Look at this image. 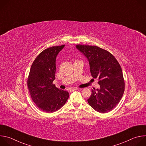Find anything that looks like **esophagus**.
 I'll use <instances>...</instances> for the list:
<instances>
[{"mask_svg": "<svg viewBox=\"0 0 146 146\" xmlns=\"http://www.w3.org/2000/svg\"><path fill=\"white\" fill-rule=\"evenodd\" d=\"M78 90V88H69V91H74L75 90Z\"/></svg>", "mask_w": 146, "mask_h": 146, "instance_id": "obj_1", "label": "esophagus"}]
</instances>
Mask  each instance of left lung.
<instances>
[{
    "label": "left lung",
    "instance_id": "8db88e82",
    "mask_svg": "<svg viewBox=\"0 0 146 146\" xmlns=\"http://www.w3.org/2000/svg\"><path fill=\"white\" fill-rule=\"evenodd\" d=\"M77 49L87 59L93 78H98L100 88L92 90L87 100L96 111L106 113L119 102L125 90L121 68L115 57L108 51L94 46L78 44Z\"/></svg>",
    "mask_w": 146,
    "mask_h": 146
}]
</instances>
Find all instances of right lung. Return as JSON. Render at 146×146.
I'll return each mask as SVG.
<instances>
[{
  "label": "right lung",
  "mask_w": 146,
  "mask_h": 146,
  "mask_svg": "<svg viewBox=\"0 0 146 146\" xmlns=\"http://www.w3.org/2000/svg\"><path fill=\"white\" fill-rule=\"evenodd\" d=\"M65 45L54 46L41 52L32 65L28 87L32 100L46 113H53L63 106L69 96L68 91L58 89L52 84L55 79L56 58Z\"/></svg>",
  "instance_id": "1"
}]
</instances>
